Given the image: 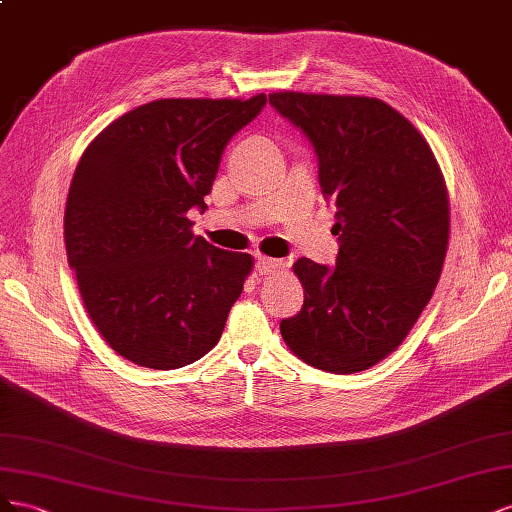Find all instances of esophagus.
<instances>
[{"instance_id":"obj_1","label":"esophagus","mask_w":512,"mask_h":512,"mask_svg":"<svg viewBox=\"0 0 512 512\" xmlns=\"http://www.w3.org/2000/svg\"><path fill=\"white\" fill-rule=\"evenodd\" d=\"M257 270H259L261 274H276V272L285 270V261H283V259H272V257L259 255V257H257Z\"/></svg>"}]
</instances>
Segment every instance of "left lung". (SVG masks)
I'll use <instances>...</instances> for the list:
<instances>
[{"instance_id":"1","label":"left lung","mask_w":512,"mask_h":512,"mask_svg":"<svg viewBox=\"0 0 512 512\" xmlns=\"http://www.w3.org/2000/svg\"><path fill=\"white\" fill-rule=\"evenodd\" d=\"M270 105L311 139L341 242L334 268L294 264L304 304L281 321L283 341L315 369L367 371L405 341L440 281L450 236L442 169L379 98L274 92Z\"/></svg>"}]
</instances>
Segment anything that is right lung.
<instances>
[{"label":"right lung","instance_id":"1","mask_svg":"<svg viewBox=\"0 0 512 512\" xmlns=\"http://www.w3.org/2000/svg\"><path fill=\"white\" fill-rule=\"evenodd\" d=\"M268 102L160 98L87 145L64 212L68 264L87 315L122 358L180 369L218 343L255 261L193 233L229 139Z\"/></svg>","mask_w":512,"mask_h":512}]
</instances>
